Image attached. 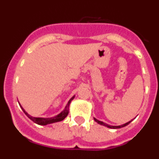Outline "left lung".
Wrapping results in <instances>:
<instances>
[{
  "label": "left lung",
  "instance_id": "8db88e82",
  "mask_svg": "<svg viewBox=\"0 0 159 159\" xmlns=\"http://www.w3.org/2000/svg\"><path fill=\"white\" fill-rule=\"evenodd\" d=\"M94 119H95V122H97V123H99V124L102 125V126H105V127H109V128H112V129H118V128H121V127H125V126H127V125H128L129 123H130V122L132 121V120H131V121L128 122V123H125V124H123V125H121V126H110V125L107 124V123H103V122H101V121H99V120H98V119H95V118H94Z\"/></svg>",
  "mask_w": 159,
  "mask_h": 159
}]
</instances>
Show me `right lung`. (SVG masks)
I'll return each instance as SVG.
<instances>
[{"mask_svg": "<svg viewBox=\"0 0 159 159\" xmlns=\"http://www.w3.org/2000/svg\"><path fill=\"white\" fill-rule=\"evenodd\" d=\"M74 98H75V96H73L72 98H71V99H70V100L68 101V102H67V104L66 105L65 108H64V110L61 113H60L59 115H57V116H54V117H52V118L32 117V116H29V114H28L27 112L24 110V108L22 107L20 105V107L22 108V110L24 111V112L25 113V115H26V116H27L28 117L31 119V120H32V121L34 122V123H36V124L43 125V126H44V125L50 124V123H57V122H60V121H62V120H64V119L67 117V115H68V112H69V105H70V103H71V100H72Z\"/></svg>", "mask_w": 159, "mask_h": 159, "instance_id": "add662e5", "label": "right lung"}]
</instances>
